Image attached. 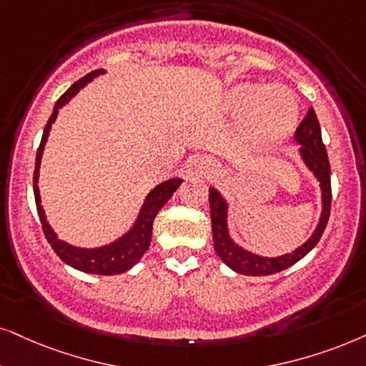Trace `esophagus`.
Masks as SVG:
<instances>
[{
	"label": "esophagus",
	"mask_w": 366,
	"mask_h": 366,
	"mask_svg": "<svg viewBox=\"0 0 366 366\" xmlns=\"http://www.w3.org/2000/svg\"><path fill=\"white\" fill-rule=\"evenodd\" d=\"M196 165L201 170H214V162H212L211 159H207V157H199V159H196Z\"/></svg>",
	"instance_id": "1"
}]
</instances>
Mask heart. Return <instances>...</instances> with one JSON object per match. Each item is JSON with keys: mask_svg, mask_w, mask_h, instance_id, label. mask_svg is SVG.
I'll list each match as a JSON object with an SVG mask.
<instances>
[{"mask_svg": "<svg viewBox=\"0 0 366 366\" xmlns=\"http://www.w3.org/2000/svg\"><path fill=\"white\" fill-rule=\"evenodd\" d=\"M229 106L247 118V135L260 143L287 137L297 122V101L285 87L239 84L229 92Z\"/></svg>", "mask_w": 366, "mask_h": 366, "instance_id": "obj_1", "label": "heart"}]
</instances>
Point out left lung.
<instances>
[{
  "mask_svg": "<svg viewBox=\"0 0 366 366\" xmlns=\"http://www.w3.org/2000/svg\"><path fill=\"white\" fill-rule=\"evenodd\" d=\"M295 140L302 145V159L307 164V167L316 174V177L321 182L322 189V214L319 221L316 231L311 238L307 239L302 247L295 249L294 253L279 257V258H263L247 249L239 248L238 244L233 243L229 238L228 229H226V204L214 189H209V207H211V226H212V242H214V249L217 257L223 260L229 268L243 275L260 277V275H272L277 272L285 270L292 267L300 258L307 255L311 249L316 247L322 233H325L327 221L331 214V167L327 160L326 147L321 138V127H319L317 117L314 113V108L307 109V114L302 122L299 123L295 129Z\"/></svg>",
  "mask_w": 366,
  "mask_h": 366,
  "instance_id": "8db88e82",
  "label": "left lung"
}]
</instances>
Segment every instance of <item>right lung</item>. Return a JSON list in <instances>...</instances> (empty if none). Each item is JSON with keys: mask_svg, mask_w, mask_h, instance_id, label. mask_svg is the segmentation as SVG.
<instances>
[{"mask_svg": "<svg viewBox=\"0 0 366 366\" xmlns=\"http://www.w3.org/2000/svg\"><path fill=\"white\" fill-rule=\"evenodd\" d=\"M103 69H98V71H92L86 74L84 77H81L79 81L74 82V84L69 87V89L60 96L57 103H55V108L50 114L47 124L44 128V135H41V142L39 150H36V160H35V172H34V192H35V202H36V211H39L41 229H44L45 238L50 243V247L57 257L67 265H71L77 270L87 272V274H98V275H114V274H123L132 268L135 263L143 257V253L147 252L150 247L152 239V228H154V219L155 216L159 214V211L164 207L165 202L169 201L170 196L177 191V187L182 184L180 179H172L167 180V182L157 186L154 191L149 194L145 204H143V209L138 216L135 226L129 231L128 234H124L122 239L118 242L108 244V247L103 248H94V249H82L71 247V244L60 242L57 234L54 233L52 228H50L47 221H45L44 209L40 206V194H39V169H40V159L41 154H44V145L47 142L49 132L52 128V123L57 118L59 108L67 103L72 96H76V92L81 89L86 82H89L92 77L103 74Z\"/></svg>", "mask_w": 366, "mask_h": 366, "instance_id": "obj_1", "label": "right lung"}]
</instances>
